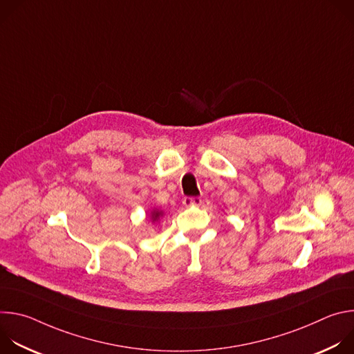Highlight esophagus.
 Here are the masks:
<instances>
[{
	"instance_id": "34e87169",
	"label": "esophagus",
	"mask_w": 354,
	"mask_h": 354,
	"mask_svg": "<svg viewBox=\"0 0 354 354\" xmlns=\"http://www.w3.org/2000/svg\"><path fill=\"white\" fill-rule=\"evenodd\" d=\"M182 203L186 206V207H190V206H198L201 203V197L196 196V197H185Z\"/></svg>"
}]
</instances>
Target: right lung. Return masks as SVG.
Listing matches in <instances>:
<instances>
[{
  "label": "right lung",
  "instance_id": "right-lung-1",
  "mask_svg": "<svg viewBox=\"0 0 354 354\" xmlns=\"http://www.w3.org/2000/svg\"><path fill=\"white\" fill-rule=\"evenodd\" d=\"M151 214H153V220H157V218L161 216V213H160V212H153Z\"/></svg>",
  "mask_w": 354,
  "mask_h": 354
}]
</instances>
